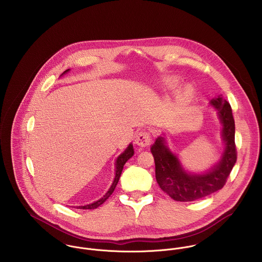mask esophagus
Segmentation results:
<instances>
[{
    "instance_id": "1",
    "label": "esophagus",
    "mask_w": 262,
    "mask_h": 262,
    "mask_svg": "<svg viewBox=\"0 0 262 262\" xmlns=\"http://www.w3.org/2000/svg\"><path fill=\"white\" fill-rule=\"evenodd\" d=\"M135 143L139 146V147H147L149 146L151 143V136L149 133L146 131H141L137 134L136 139H135Z\"/></svg>"
}]
</instances>
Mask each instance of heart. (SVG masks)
<instances>
[{
	"mask_svg": "<svg viewBox=\"0 0 262 262\" xmlns=\"http://www.w3.org/2000/svg\"><path fill=\"white\" fill-rule=\"evenodd\" d=\"M179 79H177V78H169V79H167L166 80V82H165V84L168 86V88H176L178 84H179ZM190 96H191V89L190 88H186L184 91H183V93L180 95V97H179V100L180 101H182V102H185V101H187L188 100L189 98H190Z\"/></svg>",
	"mask_w": 262,
	"mask_h": 262,
	"instance_id": "heart-1",
	"label": "heart"
}]
</instances>
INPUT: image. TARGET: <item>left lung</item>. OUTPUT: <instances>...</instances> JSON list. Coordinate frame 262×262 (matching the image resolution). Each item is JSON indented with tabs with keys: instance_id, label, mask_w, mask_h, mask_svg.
<instances>
[{
	"instance_id": "obj_1",
	"label": "left lung",
	"mask_w": 262,
	"mask_h": 262,
	"mask_svg": "<svg viewBox=\"0 0 262 262\" xmlns=\"http://www.w3.org/2000/svg\"><path fill=\"white\" fill-rule=\"evenodd\" d=\"M210 105L218 113L222 124V138L225 144L219 162L211 169L202 173L187 171L179 157L168 148L163 136L157 137L150 148L155 161L156 182L160 188L174 201L192 202L221 189L236 163L235 122L231 106L220 96L212 99Z\"/></svg>"
}]
</instances>
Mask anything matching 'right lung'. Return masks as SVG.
Segmentation results:
<instances>
[{"instance_id": "add662e5", "label": "right lung", "mask_w": 262, "mask_h": 262, "mask_svg": "<svg viewBox=\"0 0 262 262\" xmlns=\"http://www.w3.org/2000/svg\"><path fill=\"white\" fill-rule=\"evenodd\" d=\"M70 71H71L70 69L67 70L62 75L69 73ZM61 75H60V76H61ZM133 155H134L133 145L130 143V144L128 145V147L125 149V151H124L123 153H121V154L118 156V158H117V160H116V164H115V165H116L115 179H114V181H113L112 186L108 189V191H107L100 200H98L97 202H94V203L89 204V205H85V206H78V207H76V208H77V209H83V210H93V209H97L99 206H101L102 204H104L105 201L112 194L115 187L117 186V184H118V182H119V179H120V177H121V173H122L124 164H125V163L127 162V160L130 159Z\"/></svg>"}]
</instances>
